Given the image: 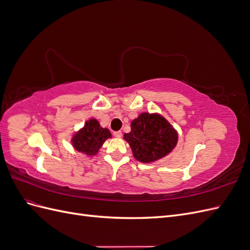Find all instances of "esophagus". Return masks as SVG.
I'll return each mask as SVG.
<instances>
[{
	"mask_svg": "<svg viewBox=\"0 0 250 250\" xmlns=\"http://www.w3.org/2000/svg\"><path fill=\"white\" fill-rule=\"evenodd\" d=\"M113 135H115L117 139H120V138H122V132H121V131H115V132H113Z\"/></svg>",
	"mask_w": 250,
	"mask_h": 250,
	"instance_id": "obj_1",
	"label": "esophagus"
}]
</instances>
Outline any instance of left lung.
Here are the masks:
<instances>
[{
	"label": "left lung",
	"mask_w": 250,
	"mask_h": 250,
	"mask_svg": "<svg viewBox=\"0 0 250 250\" xmlns=\"http://www.w3.org/2000/svg\"><path fill=\"white\" fill-rule=\"evenodd\" d=\"M130 127L131 130L124 134V140L129 144L133 157L143 164L162 160L177 145V130L157 112L140 113Z\"/></svg>",
	"instance_id": "left-lung-1"
}]
</instances>
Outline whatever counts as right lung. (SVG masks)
<instances>
[{
	"instance_id": "1",
	"label": "right lung",
	"mask_w": 250,
	"mask_h": 250,
	"mask_svg": "<svg viewBox=\"0 0 250 250\" xmlns=\"http://www.w3.org/2000/svg\"><path fill=\"white\" fill-rule=\"evenodd\" d=\"M111 138V133L107 128L101 127L97 119H89L84 126L75 132L71 138L73 148L88 157L97 155L104 142Z\"/></svg>"
}]
</instances>
